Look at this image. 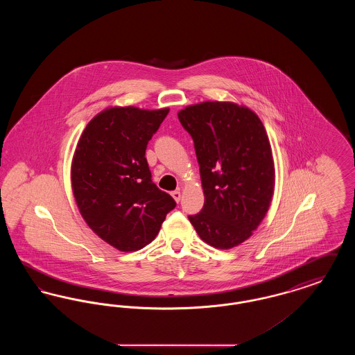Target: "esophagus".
<instances>
[{
  "instance_id": "34e87169",
  "label": "esophagus",
  "mask_w": 355,
  "mask_h": 355,
  "mask_svg": "<svg viewBox=\"0 0 355 355\" xmlns=\"http://www.w3.org/2000/svg\"><path fill=\"white\" fill-rule=\"evenodd\" d=\"M171 197L174 198V201H175V202H180V201H181V191H180V190L173 191V193H171Z\"/></svg>"
}]
</instances>
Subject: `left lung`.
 <instances>
[{"label":"left lung","mask_w":355,"mask_h":355,"mask_svg":"<svg viewBox=\"0 0 355 355\" xmlns=\"http://www.w3.org/2000/svg\"><path fill=\"white\" fill-rule=\"evenodd\" d=\"M178 119L193 137L205 196L189 220L207 245L233 249L270 207L275 169L266 129L250 107L232 101L189 105Z\"/></svg>","instance_id":"left-lung-1"}]
</instances>
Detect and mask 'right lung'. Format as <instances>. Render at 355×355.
<instances>
[{
  "mask_svg": "<svg viewBox=\"0 0 355 355\" xmlns=\"http://www.w3.org/2000/svg\"><path fill=\"white\" fill-rule=\"evenodd\" d=\"M169 107L109 106L90 119L71 159V190L87 226L119 252H135L158 234L175 207L152 182L145 150Z\"/></svg>",
  "mask_w": 355,
  "mask_h": 355,
  "instance_id": "obj_1",
  "label": "right lung"
}]
</instances>
